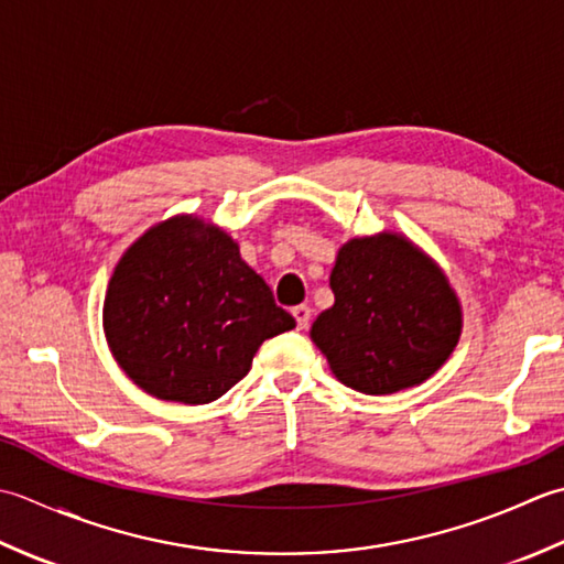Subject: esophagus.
<instances>
[{
	"instance_id": "1",
	"label": "esophagus",
	"mask_w": 564,
	"mask_h": 564,
	"mask_svg": "<svg viewBox=\"0 0 564 564\" xmlns=\"http://www.w3.org/2000/svg\"><path fill=\"white\" fill-rule=\"evenodd\" d=\"M292 316L296 318V326L304 330V328L308 326V321H312V308H308L306 304L294 306V308H292Z\"/></svg>"
}]
</instances>
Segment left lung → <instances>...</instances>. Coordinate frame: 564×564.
<instances>
[{"instance_id":"1","label":"left lung","mask_w":564,"mask_h":564,"mask_svg":"<svg viewBox=\"0 0 564 564\" xmlns=\"http://www.w3.org/2000/svg\"><path fill=\"white\" fill-rule=\"evenodd\" d=\"M336 302L312 324V340L338 382L394 394L426 382L463 333V304L443 268L397 231L355 236L330 272Z\"/></svg>"}]
</instances>
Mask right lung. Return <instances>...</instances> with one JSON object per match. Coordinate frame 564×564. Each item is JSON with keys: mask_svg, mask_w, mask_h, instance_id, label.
<instances>
[{"mask_svg": "<svg viewBox=\"0 0 564 564\" xmlns=\"http://www.w3.org/2000/svg\"><path fill=\"white\" fill-rule=\"evenodd\" d=\"M113 360L145 394L209 404L268 338L296 326L221 226L177 214L126 248L105 294Z\"/></svg>", "mask_w": 564, "mask_h": 564, "instance_id": "1", "label": "right lung"}]
</instances>
